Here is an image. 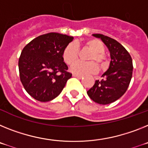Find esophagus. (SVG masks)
<instances>
[{
    "label": "esophagus",
    "instance_id": "34e87169",
    "mask_svg": "<svg viewBox=\"0 0 148 148\" xmlns=\"http://www.w3.org/2000/svg\"><path fill=\"white\" fill-rule=\"evenodd\" d=\"M73 77H77V78H79V79H81V78H83V76L79 75V74H73Z\"/></svg>",
    "mask_w": 148,
    "mask_h": 148
}]
</instances>
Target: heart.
Wrapping results in <instances>:
<instances>
[{"label":"heart","instance_id":"b5f03b06","mask_svg":"<svg viewBox=\"0 0 148 148\" xmlns=\"http://www.w3.org/2000/svg\"><path fill=\"white\" fill-rule=\"evenodd\" d=\"M84 48L91 51L87 60L90 62H82L77 61L79 57V48L75 43H69L62 52V59L68 65H72L71 71L77 74H95L98 71V66L96 63L101 65L102 69L107 66L108 61L104 54V46L97 39L92 38L85 41L83 43Z\"/></svg>","mask_w":148,"mask_h":148}]
</instances>
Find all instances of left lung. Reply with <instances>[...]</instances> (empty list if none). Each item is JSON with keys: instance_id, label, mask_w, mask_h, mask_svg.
<instances>
[{"instance_id": "8db88e82", "label": "left lung", "mask_w": 148, "mask_h": 148, "mask_svg": "<svg viewBox=\"0 0 148 148\" xmlns=\"http://www.w3.org/2000/svg\"><path fill=\"white\" fill-rule=\"evenodd\" d=\"M100 38L110 53V67L102 75L101 80H96L87 92L92 101L106 105L117 101L126 92L133 74V61L128 51L116 40L103 34H93Z\"/></svg>"}]
</instances>
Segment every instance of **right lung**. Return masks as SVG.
Wrapping results in <instances>:
<instances>
[{"mask_svg":"<svg viewBox=\"0 0 148 148\" xmlns=\"http://www.w3.org/2000/svg\"><path fill=\"white\" fill-rule=\"evenodd\" d=\"M73 36L49 33L33 39L23 48L18 60L21 82L29 95L41 102L52 101L61 93L72 74L62 52Z\"/></svg>","mask_w":148,"mask_h":148,"instance_id":"obj_1","label":"right lung"}]
</instances>
